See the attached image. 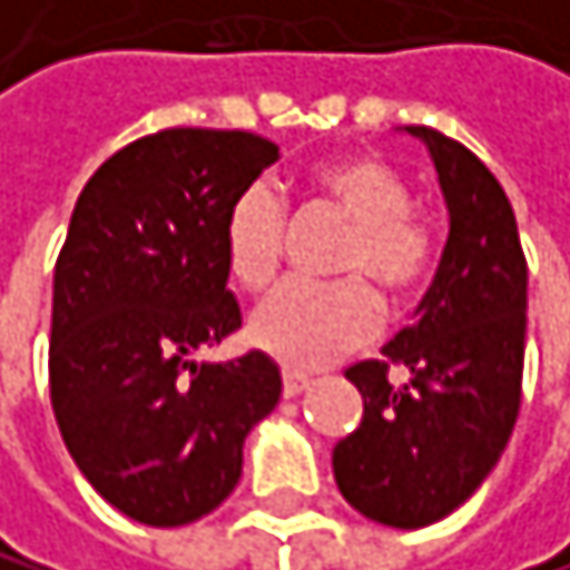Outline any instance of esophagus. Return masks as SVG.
Instances as JSON below:
<instances>
[{
	"mask_svg": "<svg viewBox=\"0 0 570 570\" xmlns=\"http://www.w3.org/2000/svg\"><path fill=\"white\" fill-rule=\"evenodd\" d=\"M308 385H312V382L304 379V374H297V371H287V374H283V395H287V400H294V395H301Z\"/></svg>",
	"mask_w": 570,
	"mask_h": 570,
	"instance_id": "esophagus-1",
	"label": "esophagus"
}]
</instances>
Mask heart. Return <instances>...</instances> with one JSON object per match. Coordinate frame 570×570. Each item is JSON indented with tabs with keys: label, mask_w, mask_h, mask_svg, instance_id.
I'll list each match as a JSON object with an SVG mask.
<instances>
[{
	"label": "heart",
	"mask_w": 570,
	"mask_h": 570,
	"mask_svg": "<svg viewBox=\"0 0 570 570\" xmlns=\"http://www.w3.org/2000/svg\"><path fill=\"white\" fill-rule=\"evenodd\" d=\"M312 191L340 213L350 234L340 273L354 276L333 287L283 283L248 315L245 336L258 354L287 371H318L361 350L379 328V301L410 297L431 269V230L413 216L410 181L371 154L325 160L312 170ZM287 209L269 185H252L234 199L224 220V266L245 291H262L279 269Z\"/></svg>",
	"instance_id": "b5f03b06"
}]
</instances>
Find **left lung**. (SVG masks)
I'll use <instances>...</instances> for the list:
<instances>
[{
  "mask_svg": "<svg viewBox=\"0 0 570 570\" xmlns=\"http://www.w3.org/2000/svg\"><path fill=\"white\" fill-rule=\"evenodd\" d=\"M428 146L449 206V242L416 322L385 361L346 367L364 416L333 449L340 494L392 529L441 522L498 465L522 403L529 269L498 178L462 142L406 125ZM411 371L387 382V364Z\"/></svg>",
  "mask_w": 570,
  "mask_h": 570,
  "instance_id": "8db88e82",
  "label": "left lung"
}]
</instances>
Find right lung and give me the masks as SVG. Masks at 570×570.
<instances>
[{
    "mask_svg": "<svg viewBox=\"0 0 570 570\" xmlns=\"http://www.w3.org/2000/svg\"><path fill=\"white\" fill-rule=\"evenodd\" d=\"M279 157L255 132L164 129L79 191L51 294V410L79 473L121 515L188 525L242 480L248 431L279 403V367L191 361L242 325L224 220Z\"/></svg>",
    "mask_w": 570,
    "mask_h": 570,
    "instance_id": "add662e5",
    "label": "right lung"
}]
</instances>
